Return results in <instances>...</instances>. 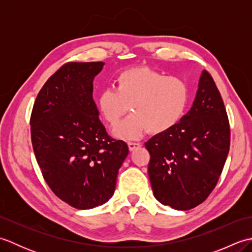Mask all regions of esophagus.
<instances>
[{"label": "esophagus", "instance_id": "1", "mask_svg": "<svg viewBox=\"0 0 252 252\" xmlns=\"http://www.w3.org/2000/svg\"><path fill=\"white\" fill-rule=\"evenodd\" d=\"M127 146H129L130 151H134V149L141 147L140 143H134V142H127Z\"/></svg>", "mask_w": 252, "mask_h": 252}]
</instances>
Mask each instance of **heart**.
<instances>
[{"mask_svg":"<svg viewBox=\"0 0 252 252\" xmlns=\"http://www.w3.org/2000/svg\"><path fill=\"white\" fill-rule=\"evenodd\" d=\"M189 98L190 90L184 79L167 77L148 67H134L118 74L115 89L100 91L96 104L110 126L130 107L132 115L115 127L114 135L136 140L147 131L161 134L172 129L185 115Z\"/></svg>","mask_w":252,"mask_h":252,"instance_id":"heart-1","label":"heart"}]
</instances>
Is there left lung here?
Listing matches in <instances>:
<instances>
[{"label":"left lung","instance_id":"1","mask_svg":"<svg viewBox=\"0 0 252 252\" xmlns=\"http://www.w3.org/2000/svg\"><path fill=\"white\" fill-rule=\"evenodd\" d=\"M231 144L227 112L215 80L203 70L190 110L145 147L156 199L176 210L205 201L220 179Z\"/></svg>","mask_w":252,"mask_h":252}]
</instances>
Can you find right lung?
I'll return each instance as SVG.
<instances>
[{
  "label": "right lung",
  "instance_id": "add662e5",
  "mask_svg": "<svg viewBox=\"0 0 252 252\" xmlns=\"http://www.w3.org/2000/svg\"><path fill=\"white\" fill-rule=\"evenodd\" d=\"M103 62H69L40 90L30 117L31 142L54 194L76 209L103 205L114 195L126 143L106 132L93 99Z\"/></svg>",
  "mask_w": 252,
  "mask_h": 252
}]
</instances>
